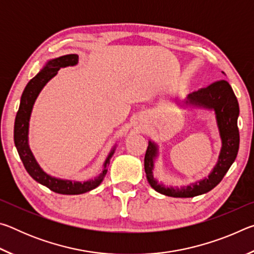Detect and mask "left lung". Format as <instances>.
<instances>
[{
    "label": "left lung",
    "instance_id": "left-lung-1",
    "mask_svg": "<svg viewBox=\"0 0 254 254\" xmlns=\"http://www.w3.org/2000/svg\"><path fill=\"white\" fill-rule=\"evenodd\" d=\"M185 104L214 111L222 141V148L216 165L207 177L188 186L173 187L159 184L158 180L153 177L154 159L158 156V145L152 141H149L144 156V171L148 183L154 190L162 195L182 197V198L206 194L216 187L230 169L232 163L234 162L240 145L238 127V118L240 114L239 103L233 89L226 80H217L207 87L189 94L185 100Z\"/></svg>",
    "mask_w": 254,
    "mask_h": 254
}]
</instances>
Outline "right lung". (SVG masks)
<instances>
[{
	"mask_svg": "<svg viewBox=\"0 0 254 254\" xmlns=\"http://www.w3.org/2000/svg\"><path fill=\"white\" fill-rule=\"evenodd\" d=\"M78 63V56L75 54L65 55L62 57L51 59L47 62L44 68L33 77L25 86L20 101L19 111L16 113L14 122V144L18 150L20 159L23 162L25 170L31 177L44 186L48 187L50 190L58 194L64 195H78L87 192L92 189L96 188L100 185L107 173V167L110 165V160L114 154L115 147L111 150L106 160L103 165V171L94 179H89L87 182H74V180L59 179L48 175L41 169L39 163L37 162L36 158L30 150L28 142L29 134V121L31 117V112L34 102L45 85L56 76L60 68L75 66Z\"/></svg>",
	"mask_w": 254,
	"mask_h": 254,
	"instance_id": "add662e5",
	"label": "right lung"
}]
</instances>
